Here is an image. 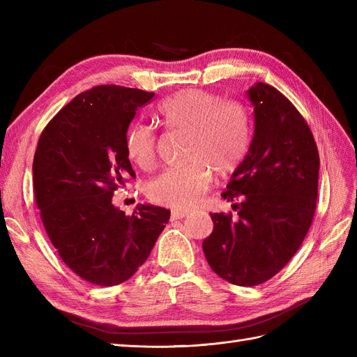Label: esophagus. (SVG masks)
I'll list each match as a JSON object with an SVG mask.
<instances>
[{
  "label": "esophagus",
  "instance_id": "esophagus-1",
  "mask_svg": "<svg viewBox=\"0 0 357 357\" xmlns=\"http://www.w3.org/2000/svg\"><path fill=\"white\" fill-rule=\"evenodd\" d=\"M188 214H189L188 210H172V211H171V220L183 219V218H186Z\"/></svg>",
  "mask_w": 357,
  "mask_h": 357
}]
</instances>
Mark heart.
Returning a JSON list of instances; mask_svg holds the SVG:
<instances>
[{"mask_svg": "<svg viewBox=\"0 0 357 357\" xmlns=\"http://www.w3.org/2000/svg\"><path fill=\"white\" fill-rule=\"evenodd\" d=\"M158 117L168 131L188 134L186 165L169 168L149 186L155 202L171 208L193 207L213 180L235 172L244 162L252 139L250 113L238 101H223L208 91H183L162 101ZM132 162L149 169L158 159V137L150 126L135 123L125 138Z\"/></svg>", "mask_w": 357, "mask_h": 357, "instance_id": "obj_1", "label": "heart"}]
</instances>
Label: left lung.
<instances>
[{"instance_id":"left-lung-1","label":"left lung","mask_w":357,"mask_h":357,"mask_svg":"<svg viewBox=\"0 0 357 357\" xmlns=\"http://www.w3.org/2000/svg\"><path fill=\"white\" fill-rule=\"evenodd\" d=\"M255 134L223 199L238 218L210 213L214 229L202 250L213 271L236 286H257L298 252L316 211L320 159L304 117L266 83L247 91Z\"/></svg>"}]
</instances>
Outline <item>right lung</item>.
Listing matches in <instances>:
<instances>
[{"label":"right lung","instance_id":"right-lung-1","mask_svg":"<svg viewBox=\"0 0 357 357\" xmlns=\"http://www.w3.org/2000/svg\"><path fill=\"white\" fill-rule=\"evenodd\" d=\"M155 96L102 84L82 92L41 132L32 164L36 202L66 265L86 282L116 286L142 266L169 210L139 204L126 215L113 193L135 172L125 138L137 109Z\"/></svg>","mask_w":357,"mask_h":357}]
</instances>
